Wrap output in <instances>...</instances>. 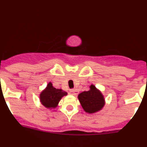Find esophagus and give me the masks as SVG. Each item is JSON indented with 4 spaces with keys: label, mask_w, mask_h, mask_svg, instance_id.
Wrapping results in <instances>:
<instances>
[{
    "label": "esophagus",
    "mask_w": 147,
    "mask_h": 147,
    "mask_svg": "<svg viewBox=\"0 0 147 147\" xmlns=\"http://www.w3.org/2000/svg\"><path fill=\"white\" fill-rule=\"evenodd\" d=\"M69 93L70 94L73 95V96H76L78 94V90H71Z\"/></svg>",
    "instance_id": "1"
}]
</instances>
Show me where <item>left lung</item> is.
<instances>
[{
  "label": "left lung",
  "mask_w": 147,
  "mask_h": 147,
  "mask_svg": "<svg viewBox=\"0 0 147 147\" xmlns=\"http://www.w3.org/2000/svg\"><path fill=\"white\" fill-rule=\"evenodd\" d=\"M78 99L85 113H96L102 110L105 105L104 95L94 85L90 86L88 91H83L78 95Z\"/></svg>",
  "instance_id": "1"
}]
</instances>
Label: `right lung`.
I'll use <instances>...</instances> for the list:
<instances>
[{
    "label": "right lung",
    "instance_id": "add662e5",
    "mask_svg": "<svg viewBox=\"0 0 147 147\" xmlns=\"http://www.w3.org/2000/svg\"><path fill=\"white\" fill-rule=\"evenodd\" d=\"M67 92L62 89H57L49 82L46 88L40 94V102L44 107L48 109H54L57 107L61 98L67 96Z\"/></svg>",
    "mask_w": 147,
    "mask_h": 147
}]
</instances>
